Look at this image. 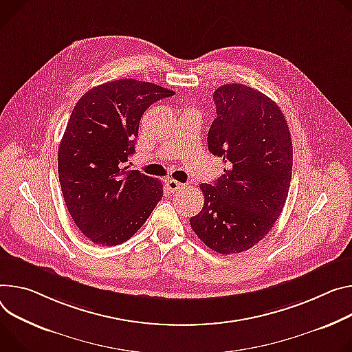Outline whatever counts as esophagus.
<instances>
[{
    "label": "esophagus",
    "mask_w": 352,
    "mask_h": 352,
    "mask_svg": "<svg viewBox=\"0 0 352 352\" xmlns=\"http://www.w3.org/2000/svg\"><path fill=\"white\" fill-rule=\"evenodd\" d=\"M166 185H167L170 192H177V190L185 189V185H184V184H181V182H178V181H174V179H168V181L166 182Z\"/></svg>",
    "instance_id": "esophagus-1"
}]
</instances>
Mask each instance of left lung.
Masks as SVG:
<instances>
[{
	"label": "left lung",
	"instance_id": "8db88e82",
	"mask_svg": "<svg viewBox=\"0 0 352 352\" xmlns=\"http://www.w3.org/2000/svg\"><path fill=\"white\" fill-rule=\"evenodd\" d=\"M216 118L208 148L226 168L212 184L190 228L213 251L243 252L261 241L279 217L291 185L294 148L280 108L244 84L213 92Z\"/></svg>",
	"mask_w": 352,
	"mask_h": 352
}]
</instances>
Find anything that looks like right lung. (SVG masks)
<instances>
[{"instance_id": "add662e5", "label": "right lung", "mask_w": 352, "mask_h": 352, "mask_svg": "<svg viewBox=\"0 0 352 352\" xmlns=\"http://www.w3.org/2000/svg\"><path fill=\"white\" fill-rule=\"evenodd\" d=\"M174 91L122 78L87 91L58 146L63 198L81 233L100 245L129 240L163 198L162 181L129 170L146 109Z\"/></svg>"}]
</instances>
